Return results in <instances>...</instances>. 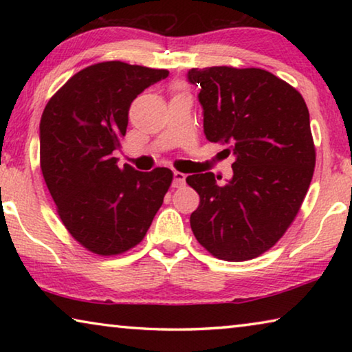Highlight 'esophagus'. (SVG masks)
Returning a JSON list of instances; mask_svg holds the SVG:
<instances>
[{
	"instance_id": "obj_1",
	"label": "esophagus",
	"mask_w": 352,
	"mask_h": 352,
	"mask_svg": "<svg viewBox=\"0 0 352 352\" xmlns=\"http://www.w3.org/2000/svg\"><path fill=\"white\" fill-rule=\"evenodd\" d=\"M184 183H186V175L182 174V172H174V183H172V186L182 188L184 186Z\"/></svg>"
}]
</instances>
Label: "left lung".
Listing matches in <instances>:
<instances>
[{
    "instance_id": "obj_1",
    "label": "left lung",
    "mask_w": 352,
    "mask_h": 352,
    "mask_svg": "<svg viewBox=\"0 0 352 352\" xmlns=\"http://www.w3.org/2000/svg\"><path fill=\"white\" fill-rule=\"evenodd\" d=\"M188 80L200 85L206 140L236 158L225 184L212 172L186 178L200 195L190 228L219 259L258 258L287 231L312 180L307 105L294 87L261 68H192Z\"/></svg>"
}]
</instances>
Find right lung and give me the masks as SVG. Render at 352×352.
Instances as JSON below:
<instances>
[{
	"mask_svg": "<svg viewBox=\"0 0 352 352\" xmlns=\"http://www.w3.org/2000/svg\"><path fill=\"white\" fill-rule=\"evenodd\" d=\"M168 69L119 60L76 73L46 104L40 168L69 234L88 252L115 256L144 239L172 183V170L118 168L133 99Z\"/></svg>",
	"mask_w": 352,
	"mask_h": 352,
	"instance_id": "obj_1",
	"label": "right lung"
}]
</instances>
